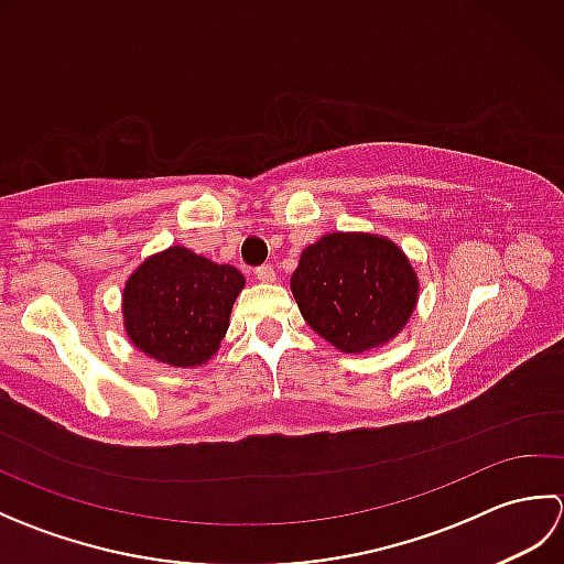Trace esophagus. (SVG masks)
<instances>
[{
  "mask_svg": "<svg viewBox=\"0 0 564 564\" xmlns=\"http://www.w3.org/2000/svg\"><path fill=\"white\" fill-rule=\"evenodd\" d=\"M254 275H257L261 283H273L275 281V271H273L271 263H263V267H257Z\"/></svg>",
  "mask_w": 564,
  "mask_h": 564,
  "instance_id": "obj_1",
  "label": "esophagus"
}]
</instances>
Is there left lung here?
Instances as JSON below:
<instances>
[{"label":"left lung","mask_w":564,"mask_h":564,"mask_svg":"<svg viewBox=\"0 0 564 564\" xmlns=\"http://www.w3.org/2000/svg\"><path fill=\"white\" fill-rule=\"evenodd\" d=\"M291 291L319 337L346 354H361L398 337L414 313L419 281L390 239L332 232L303 251Z\"/></svg>","instance_id":"1"}]
</instances>
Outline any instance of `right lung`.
Instances as JSON below:
<instances>
[{
  "label": "right lung",
  "instance_id": "add662e5",
  "mask_svg": "<svg viewBox=\"0 0 564 564\" xmlns=\"http://www.w3.org/2000/svg\"><path fill=\"white\" fill-rule=\"evenodd\" d=\"M242 289L245 275L235 267L170 247L130 273L123 291L126 332L154 361L200 366L218 351Z\"/></svg>",
  "mask_w": 564,
  "mask_h": 564
}]
</instances>
